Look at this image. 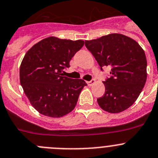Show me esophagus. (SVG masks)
<instances>
[{"label": "esophagus", "instance_id": "esophagus-1", "mask_svg": "<svg viewBox=\"0 0 158 158\" xmlns=\"http://www.w3.org/2000/svg\"><path fill=\"white\" fill-rule=\"evenodd\" d=\"M94 82H95V80H94V79H93V80H91V81H87V82H86V83H87L88 86H91L92 85H94Z\"/></svg>", "mask_w": 158, "mask_h": 158}]
</instances>
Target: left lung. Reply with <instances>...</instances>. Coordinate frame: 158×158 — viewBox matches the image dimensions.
Returning <instances> with one entry per match:
<instances>
[{
    "instance_id": "left-lung-1",
    "label": "left lung",
    "mask_w": 158,
    "mask_h": 158,
    "mask_svg": "<svg viewBox=\"0 0 158 158\" xmlns=\"http://www.w3.org/2000/svg\"><path fill=\"white\" fill-rule=\"evenodd\" d=\"M86 48L101 66L110 67V77L104 81L105 93L97 99L100 107L112 114L134 104L147 81V58L143 49L132 38L110 33L86 40Z\"/></svg>"
}]
</instances>
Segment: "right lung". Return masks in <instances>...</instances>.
I'll use <instances>...</instances> for the list:
<instances>
[{"label": "right lung", "instance_id": "1", "mask_svg": "<svg viewBox=\"0 0 158 158\" xmlns=\"http://www.w3.org/2000/svg\"><path fill=\"white\" fill-rule=\"evenodd\" d=\"M82 40L49 36L36 43L22 61L19 77L25 94L38 112L60 118L76 107L79 94L87 84L83 79L62 76L71 59L82 48Z\"/></svg>", "mask_w": 158, "mask_h": 158}]
</instances>
